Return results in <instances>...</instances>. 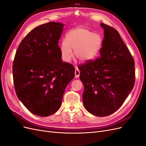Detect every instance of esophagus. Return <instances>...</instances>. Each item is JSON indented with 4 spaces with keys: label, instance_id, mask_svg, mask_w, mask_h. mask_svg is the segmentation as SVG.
<instances>
[{
    "label": "esophagus",
    "instance_id": "1",
    "mask_svg": "<svg viewBox=\"0 0 146 146\" xmlns=\"http://www.w3.org/2000/svg\"><path fill=\"white\" fill-rule=\"evenodd\" d=\"M79 76H80V70H79V69L77 68H76V70H75V77L76 78H78L79 77Z\"/></svg>",
    "mask_w": 146,
    "mask_h": 146
}]
</instances>
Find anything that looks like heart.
I'll return each mask as SVG.
<instances>
[{
    "label": "heart",
    "instance_id": "heart-1",
    "mask_svg": "<svg viewBox=\"0 0 146 146\" xmlns=\"http://www.w3.org/2000/svg\"><path fill=\"white\" fill-rule=\"evenodd\" d=\"M102 45L99 35L85 28H76L69 31L66 39L60 45L61 57L65 61H70L74 55L80 62H88L94 59Z\"/></svg>",
    "mask_w": 146,
    "mask_h": 146
}]
</instances>
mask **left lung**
<instances>
[{
    "instance_id": "1",
    "label": "left lung",
    "mask_w": 146,
    "mask_h": 146,
    "mask_svg": "<svg viewBox=\"0 0 146 146\" xmlns=\"http://www.w3.org/2000/svg\"><path fill=\"white\" fill-rule=\"evenodd\" d=\"M104 38L100 56L78 68L84 85L83 104L99 117L110 115L123 104L135 81V61L119 32L104 23Z\"/></svg>"
}]
</instances>
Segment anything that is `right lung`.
Wrapping results in <instances>:
<instances>
[{
    "instance_id": "add662e5",
    "label": "right lung",
    "mask_w": 146,
    "mask_h": 146,
    "mask_svg": "<svg viewBox=\"0 0 146 146\" xmlns=\"http://www.w3.org/2000/svg\"><path fill=\"white\" fill-rule=\"evenodd\" d=\"M63 24L51 22L33 29L22 40L13 64L17 98L33 114L47 117L59 110L75 68L61 60Z\"/></svg>"
}]
</instances>
